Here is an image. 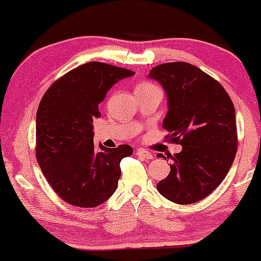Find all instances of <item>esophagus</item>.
I'll use <instances>...</instances> for the list:
<instances>
[{
	"label": "esophagus",
	"instance_id": "obj_1",
	"mask_svg": "<svg viewBox=\"0 0 261 261\" xmlns=\"http://www.w3.org/2000/svg\"><path fill=\"white\" fill-rule=\"evenodd\" d=\"M137 155L142 156V158H145V159H153V154H152V153L145 151V149H142V148L138 149V151H137Z\"/></svg>",
	"mask_w": 261,
	"mask_h": 261
}]
</instances>
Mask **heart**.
<instances>
[{"label": "heart", "instance_id": "b5f03b06", "mask_svg": "<svg viewBox=\"0 0 261 261\" xmlns=\"http://www.w3.org/2000/svg\"><path fill=\"white\" fill-rule=\"evenodd\" d=\"M155 88H156L155 85L148 83V82H141V83H139V84L137 85V88H135V91L151 90V89H155Z\"/></svg>", "mask_w": 261, "mask_h": 261}]
</instances>
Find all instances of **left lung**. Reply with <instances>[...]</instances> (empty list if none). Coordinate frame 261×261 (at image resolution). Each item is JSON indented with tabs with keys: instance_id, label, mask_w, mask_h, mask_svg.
<instances>
[{
	"instance_id": "8db88e82",
	"label": "left lung",
	"mask_w": 261,
	"mask_h": 261,
	"mask_svg": "<svg viewBox=\"0 0 261 261\" xmlns=\"http://www.w3.org/2000/svg\"><path fill=\"white\" fill-rule=\"evenodd\" d=\"M148 76L163 85L169 99L163 122L166 139L183 146L167 156L172 159L171 171L156 189L171 202L192 204L219 187L234 162V105L219 82L189 63L160 64Z\"/></svg>"
}]
</instances>
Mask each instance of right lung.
Wrapping results in <instances>:
<instances>
[{
    "instance_id": "obj_1",
    "label": "right lung",
    "mask_w": 261,
    "mask_h": 261,
    "mask_svg": "<svg viewBox=\"0 0 261 261\" xmlns=\"http://www.w3.org/2000/svg\"><path fill=\"white\" fill-rule=\"evenodd\" d=\"M132 70L90 62L53 82L39 103L35 155L46 180L71 205L94 208L117 188L120 163L133 154L129 145H94L92 121L98 105L116 82Z\"/></svg>"
}]
</instances>
